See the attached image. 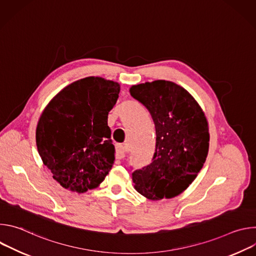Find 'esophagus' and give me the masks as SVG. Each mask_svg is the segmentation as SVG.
<instances>
[{
    "label": "esophagus",
    "mask_w": 256,
    "mask_h": 256,
    "mask_svg": "<svg viewBox=\"0 0 256 256\" xmlns=\"http://www.w3.org/2000/svg\"><path fill=\"white\" fill-rule=\"evenodd\" d=\"M126 155V150L122 144H116V159H124Z\"/></svg>",
    "instance_id": "obj_1"
}]
</instances>
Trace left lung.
<instances>
[{"label": "left lung", "mask_w": 256, "mask_h": 256, "mask_svg": "<svg viewBox=\"0 0 256 256\" xmlns=\"http://www.w3.org/2000/svg\"><path fill=\"white\" fill-rule=\"evenodd\" d=\"M130 95L146 106L156 128L152 163L132 172L136 190L151 200L184 192L208 152V126L202 109L181 86L165 80L134 85Z\"/></svg>", "instance_id": "obj_1"}]
</instances>
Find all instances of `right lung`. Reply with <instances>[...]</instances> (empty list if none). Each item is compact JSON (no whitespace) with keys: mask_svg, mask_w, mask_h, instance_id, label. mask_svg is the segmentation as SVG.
I'll return each instance as SVG.
<instances>
[{"mask_svg":"<svg viewBox=\"0 0 256 256\" xmlns=\"http://www.w3.org/2000/svg\"><path fill=\"white\" fill-rule=\"evenodd\" d=\"M118 83L87 77L64 87L48 104L36 128L44 164L66 190L96 188L114 163L108 112L118 98Z\"/></svg>","mask_w":256,"mask_h":256,"instance_id":"1","label":"right lung"}]
</instances>
